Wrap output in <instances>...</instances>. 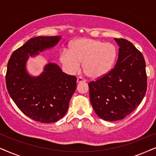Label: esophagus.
Here are the masks:
<instances>
[{"label": "esophagus", "instance_id": "1", "mask_svg": "<svg viewBox=\"0 0 156 156\" xmlns=\"http://www.w3.org/2000/svg\"><path fill=\"white\" fill-rule=\"evenodd\" d=\"M76 82H77V83H80V82H86V80H85L84 79H83L82 77H81V76H78V77H77V80H76Z\"/></svg>", "mask_w": 156, "mask_h": 156}]
</instances>
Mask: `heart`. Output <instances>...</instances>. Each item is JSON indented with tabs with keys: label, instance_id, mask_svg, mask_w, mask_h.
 <instances>
[{
	"label": "heart",
	"instance_id": "obj_1",
	"mask_svg": "<svg viewBox=\"0 0 156 156\" xmlns=\"http://www.w3.org/2000/svg\"><path fill=\"white\" fill-rule=\"evenodd\" d=\"M116 47L90 38L76 40L71 44L70 50L62 49L59 59L70 73H76L84 63L86 74L93 79L101 78L111 71L116 59Z\"/></svg>",
	"mask_w": 156,
	"mask_h": 156
}]
</instances>
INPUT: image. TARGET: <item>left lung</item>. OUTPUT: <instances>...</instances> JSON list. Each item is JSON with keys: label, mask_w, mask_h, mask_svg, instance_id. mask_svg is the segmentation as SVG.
<instances>
[{"label": "left lung", "mask_w": 156, "mask_h": 156, "mask_svg": "<svg viewBox=\"0 0 156 156\" xmlns=\"http://www.w3.org/2000/svg\"><path fill=\"white\" fill-rule=\"evenodd\" d=\"M116 65L105 76L89 83V98L99 118L114 121L124 119L142 101L147 89L146 62L142 53L123 38Z\"/></svg>", "instance_id": "1"}]
</instances>
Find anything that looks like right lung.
<instances>
[{
	"label": "right lung",
	"instance_id": "obj_1",
	"mask_svg": "<svg viewBox=\"0 0 156 156\" xmlns=\"http://www.w3.org/2000/svg\"><path fill=\"white\" fill-rule=\"evenodd\" d=\"M60 36L31 38L15 50L8 61L5 81L8 91L19 109L33 120L56 122L65 116L76 77L64 73L55 63H48L38 76H32L25 69L29 56H35L56 45Z\"/></svg>",
	"mask_w": 156,
	"mask_h": 156
}]
</instances>
